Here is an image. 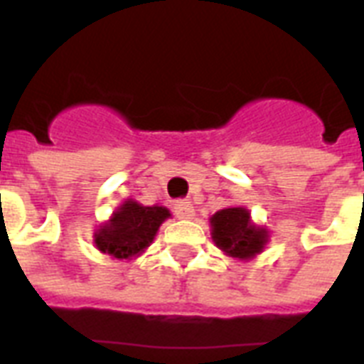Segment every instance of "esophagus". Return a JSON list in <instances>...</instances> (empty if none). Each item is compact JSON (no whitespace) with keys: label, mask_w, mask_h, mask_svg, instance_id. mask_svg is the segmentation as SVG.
<instances>
[{"label":"esophagus","mask_w":364,"mask_h":364,"mask_svg":"<svg viewBox=\"0 0 364 364\" xmlns=\"http://www.w3.org/2000/svg\"><path fill=\"white\" fill-rule=\"evenodd\" d=\"M173 211H176L177 219H193L194 215V208L188 200H176Z\"/></svg>","instance_id":"1"}]
</instances>
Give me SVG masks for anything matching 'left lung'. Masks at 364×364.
Returning <instances> with one entry per match:
<instances>
[{
  "mask_svg": "<svg viewBox=\"0 0 364 364\" xmlns=\"http://www.w3.org/2000/svg\"><path fill=\"white\" fill-rule=\"evenodd\" d=\"M211 236L217 247L238 259H251L266 243V230L251 225L249 211L243 208L217 211L211 217Z\"/></svg>",
  "mask_w": 364,
  "mask_h": 364,
  "instance_id": "8db88e82",
  "label": "left lung"
}]
</instances>
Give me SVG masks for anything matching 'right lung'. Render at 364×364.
Returning a JSON list of instances; mask_svg holds the SVG:
<instances>
[{"instance_id": "right-lung-1", "label": "right lung", "mask_w": 364, "mask_h": 364, "mask_svg": "<svg viewBox=\"0 0 364 364\" xmlns=\"http://www.w3.org/2000/svg\"><path fill=\"white\" fill-rule=\"evenodd\" d=\"M166 217H170V211L162 205H139L128 200L113 213L111 221L100 228L96 245L117 259L134 257L149 247Z\"/></svg>"}]
</instances>
